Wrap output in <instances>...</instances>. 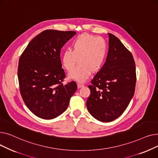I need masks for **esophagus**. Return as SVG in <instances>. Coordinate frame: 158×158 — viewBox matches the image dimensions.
Here are the masks:
<instances>
[{
	"label": "esophagus",
	"mask_w": 158,
	"mask_h": 158,
	"mask_svg": "<svg viewBox=\"0 0 158 158\" xmlns=\"http://www.w3.org/2000/svg\"><path fill=\"white\" fill-rule=\"evenodd\" d=\"M84 86V85L82 84V83H80V82H79V83H77V87L78 88H82Z\"/></svg>",
	"instance_id": "esophagus-1"
}]
</instances>
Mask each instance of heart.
Here are the masks:
<instances>
[{
  "mask_svg": "<svg viewBox=\"0 0 158 158\" xmlns=\"http://www.w3.org/2000/svg\"><path fill=\"white\" fill-rule=\"evenodd\" d=\"M72 51L66 49L62 54V64L70 72L69 78L78 82L86 80L91 72H97L102 66L107 54L105 41L94 35L83 33L77 37L72 44Z\"/></svg>",
  "mask_w": 158,
  "mask_h": 158,
  "instance_id": "b5f03b06",
  "label": "heart"
}]
</instances>
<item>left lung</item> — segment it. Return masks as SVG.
Returning a JSON list of instances; mask_svg holds the SVG:
<instances>
[{
	"label": "left lung",
	"mask_w": 158,
	"mask_h": 158,
	"mask_svg": "<svg viewBox=\"0 0 158 158\" xmlns=\"http://www.w3.org/2000/svg\"><path fill=\"white\" fill-rule=\"evenodd\" d=\"M109 49L102 69L92 80L86 107L93 117L109 122L119 117L134 95L136 66L131 53L114 35L108 33Z\"/></svg>",
	"instance_id": "obj_1"
}]
</instances>
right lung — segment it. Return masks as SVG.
<instances>
[{"label":"right lung","mask_w":158,"mask_h":158,"mask_svg":"<svg viewBox=\"0 0 158 158\" xmlns=\"http://www.w3.org/2000/svg\"><path fill=\"white\" fill-rule=\"evenodd\" d=\"M76 34L74 31L48 29L32 39L21 55L18 68L23 100L37 117L46 120L62 114L77 90L76 82L65 85L61 49Z\"/></svg>","instance_id":"1"}]
</instances>
